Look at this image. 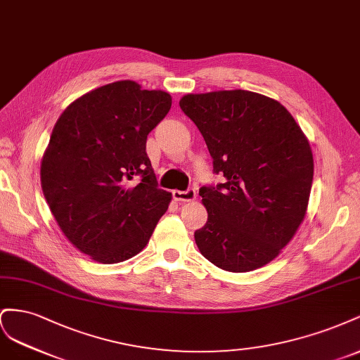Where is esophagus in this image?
Instances as JSON below:
<instances>
[{
    "mask_svg": "<svg viewBox=\"0 0 360 360\" xmlns=\"http://www.w3.org/2000/svg\"><path fill=\"white\" fill-rule=\"evenodd\" d=\"M172 196L174 200H179V202H191L196 199V190L194 188H188L186 191H181V190H173L172 191Z\"/></svg>",
    "mask_w": 360,
    "mask_h": 360,
    "instance_id": "1",
    "label": "esophagus"
}]
</instances>
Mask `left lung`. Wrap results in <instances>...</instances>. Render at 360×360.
Returning a JSON list of instances; mask_svg holds the SVG:
<instances>
[{
    "mask_svg": "<svg viewBox=\"0 0 360 360\" xmlns=\"http://www.w3.org/2000/svg\"><path fill=\"white\" fill-rule=\"evenodd\" d=\"M181 110L207 143L223 184L199 190L208 211L194 232L219 269L245 273L273 261L306 215L314 158L306 136L281 102L249 90L186 95Z\"/></svg>",
    "mask_w": 360,
    "mask_h": 360,
    "instance_id": "8db88e82",
    "label": "left lung"
}]
</instances>
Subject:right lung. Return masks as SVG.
I'll return each mask as SVG.
<instances>
[{"label": "right lung", "instance_id": "add662e5", "mask_svg": "<svg viewBox=\"0 0 360 360\" xmlns=\"http://www.w3.org/2000/svg\"><path fill=\"white\" fill-rule=\"evenodd\" d=\"M170 107L167 91L125 79L89 91L58 117L40 164L42 191L65 237L91 259L136 256L167 211L172 194L158 188L146 140Z\"/></svg>", "mask_w": 360, "mask_h": 360}]
</instances>
